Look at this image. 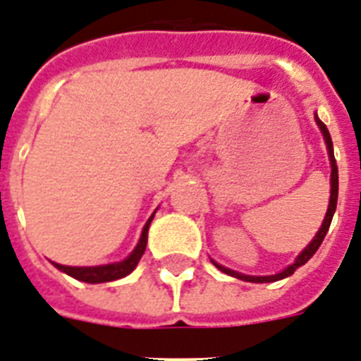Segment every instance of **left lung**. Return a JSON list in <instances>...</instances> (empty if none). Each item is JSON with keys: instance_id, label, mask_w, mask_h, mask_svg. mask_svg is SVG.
<instances>
[{"instance_id": "8db88e82", "label": "left lung", "mask_w": 361, "mask_h": 361, "mask_svg": "<svg viewBox=\"0 0 361 361\" xmlns=\"http://www.w3.org/2000/svg\"><path fill=\"white\" fill-rule=\"evenodd\" d=\"M316 123L319 124L321 132H323V137H325L326 148H329V157H330V165H332V174H330L329 211H326L325 220H323V226H321V229L317 231L316 237H314V240H312L310 244L305 247V250H302V253L298 257V259H295V262H293V264H290L288 268L284 269V271H281V274H277V275H266V277H251V275L237 274V271H233V269H229V268H224V266H220V264H216V262H214V266H216L220 271H224V274H227V275H233V277H237V279H242V281H247V283H274V281H279V279H284V277H288V275H292L293 271L299 268V266L307 264L308 260L312 259V255H314V253L317 251V247L321 246V242H323L326 231H329L330 222H332V216H334L336 205H338V165H336V159H334V148H332V139H330V134H329V130H326L325 123H321L317 117H316Z\"/></svg>"}]
</instances>
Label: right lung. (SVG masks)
<instances>
[{"instance_id":"add662e5","label":"right lung","mask_w":361,"mask_h":361,"mask_svg":"<svg viewBox=\"0 0 361 361\" xmlns=\"http://www.w3.org/2000/svg\"><path fill=\"white\" fill-rule=\"evenodd\" d=\"M154 214L148 218V222L145 224L143 233H141V238H139V244L130 257L123 260V262H115V264H106V266H93V268H77V266H62L53 262L60 271L63 274L71 275L77 281H82V283L97 284V283H110V281H115V279L126 277L130 271H134V268L137 266L139 259L143 257L145 247H147V237H148V226L152 222Z\"/></svg>"}]
</instances>
